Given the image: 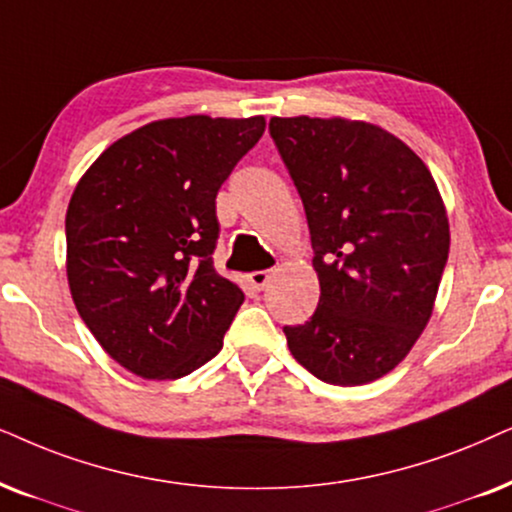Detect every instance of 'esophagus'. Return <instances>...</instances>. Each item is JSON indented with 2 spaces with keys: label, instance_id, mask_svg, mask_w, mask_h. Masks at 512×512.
Listing matches in <instances>:
<instances>
[{
  "label": "esophagus",
  "instance_id": "1",
  "mask_svg": "<svg viewBox=\"0 0 512 512\" xmlns=\"http://www.w3.org/2000/svg\"><path fill=\"white\" fill-rule=\"evenodd\" d=\"M270 277H272V270H254V272H251V275H249V282L254 284L256 289H263L265 284L270 282Z\"/></svg>",
  "mask_w": 512,
  "mask_h": 512
}]
</instances>
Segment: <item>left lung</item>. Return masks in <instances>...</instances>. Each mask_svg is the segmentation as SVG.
Masks as SVG:
<instances>
[{
	"label": "left lung",
	"instance_id": "left-lung-1",
	"mask_svg": "<svg viewBox=\"0 0 512 512\" xmlns=\"http://www.w3.org/2000/svg\"><path fill=\"white\" fill-rule=\"evenodd\" d=\"M270 136L308 216L320 280L310 322L284 327L291 355L331 386L393 371L433 315L449 218L430 169L381 126L272 117Z\"/></svg>",
	"mask_w": 512,
	"mask_h": 512
}]
</instances>
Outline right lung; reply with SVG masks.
I'll use <instances>...</instances> for the list:
<instances>
[{
	"label": "right lung",
	"mask_w": 512,
	"mask_h": 512,
	"mask_svg": "<svg viewBox=\"0 0 512 512\" xmlns=\"http://www.w3.org/2000/svg\"><path fill=\"white\" fill-rule=\"evenodd\" d=\"M265 117L157 119L108 145L65 214L72 301L126 371L167 381L223 348L244 301L214 270L216 195Z\"/></svg>",
	"instance_id": "add662e5"
}]
</instances>
